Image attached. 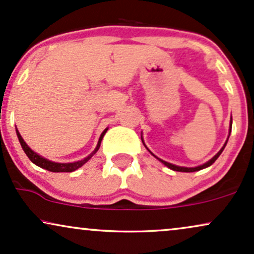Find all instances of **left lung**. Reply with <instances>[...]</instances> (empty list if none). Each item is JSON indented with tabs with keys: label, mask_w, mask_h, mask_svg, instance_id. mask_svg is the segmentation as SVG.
Masks as SVG:
<instances>
[{
	"label": "left lung",
	"mask_w": 254,
	"mask_h": 254,
	"mask_svg": "<svg viewBox=\"0 0 254 254\" xmlns=\"http://www.w3.org/2000/svg\"><path fill=\"white\" fill-rule=\"evenodd\" d=\"M231 131H232V116H231V123H230V133H228V138H230V135H231ZM140 138H142V142H143V144H144V146L146 148V150H148L149 152H150V154L152 155V156H154L155 158H157L158 161L161 162V163H163L164 166L166 167H168L169 168V169H172V170H175V172H182V173H193V172H198V170H201V169H204V168H207V167H209V166H212L213 163H214V162L218 160V157L220 156V155H221V152L224 151V149H225V146H226V144H227V140H228V138H227V140H226L225 142V144H224V146H222L221 149H220V150L218 151V154L215 155V156H213L212 158H210L209 161H207L206 163H203V164H201V166H197V167H180V166H176V164H173V163H169V162H166V161H163V160H161V158H158L157 156H155L154 154H152V152L149 150L148 149V146L145 145V143H144V140H143V137L140 136Z\"/></svg>",
	"instance_id": "1"
}]
</instances>
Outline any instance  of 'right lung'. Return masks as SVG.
I'll list each match as a JSON object with an SVG mask.
<instances>
[{
  "mask_svg": "<svg viewBox=\"0 0 254 254\" xmlns=\"http://www.w3.org/2000/svg\"><path fill=\"white\" fill-rule=\"evenodd\" d=\"M109 127H106V129L103 131L102 135H100V137H99V140H98V144L96 146V149H94V150L91 152L87 157H85L84 160H80L77 162H69V163H59V162H53V161L47 160V158L42 157L41 155H39L38 152L32 150V149L27 145V143L24 142L22 136L20 135L19 130L17 129H16V135H17V138H19V140H20V144H21V146H22L23 151L26 152V155L28 156L29 160L32 161L34 164H36V166L42 168V169L48 170V172H53V173H72V172H74V170H77L80 167L84 166V164L86 163L88 160H91V157H92L93 155L96 154L98 150H99L100 143H102L103 137L106 133Z\"/></svg>",
  "mask_w": 254,
  "mask_h": 254,
  "instance_id": "right-lung-1",
  "label": "right lung"
}]
</instances>
